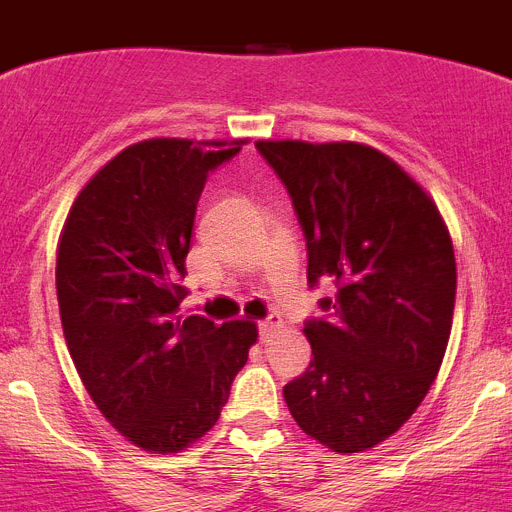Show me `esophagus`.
I'll return each instance as SVG.
<instances>
[{
    "instance_id": "1",
    "label": "esophagus",
    "mask_w": 512,
    "mask_h": 512,
    "mask_svg": "<svg viewBox=\"0 0 512 512\" xmlns=\"http://www.w3.org/2000/svg\"><path fill=\"white\" fill-rule=\"evenodd\" d=\"M279 328H282V323H279L277 318H266V320H261V323H259L261 341H269V338L274 336V333H277Z\"/></svg>"
}]
</instances>
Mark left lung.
Masks as SVG:
<instances>
[{"label":"left lung","instance_id":"1","mask_svg":"<svg viewBox=\"0 0 512 512\" xmlns=\"http://www.w3.org/2000/svg\"><path fill=\"white\" fill-rule=\"evenodd\" d=\"M307 238V282L336 279L330 320H307L312 361L284 387L302 431L359 454L418 410L449 346L456 259L436 202L364 143L259 140Z\"/></svg>","mask_w":512,"mask_h":512}]
</instances>
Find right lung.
<instances>
[{"label":"right lung","instance_id":"right-lung-1","mask_svg":"<svg viewBox=\"0 0 512 512\" xmlns=\"http://www.w3.org/2000/svg\"><path fill=\"white\" fill-rule=\"evenodd\" d=\"M243 143H133L84 184L58 238V307L76 372L117 433L151 454H179L210 431L259 341L251 320L179 312L205 179Z\"/></svg>","mask_w":512,"mask_h":512}]
</instances>
